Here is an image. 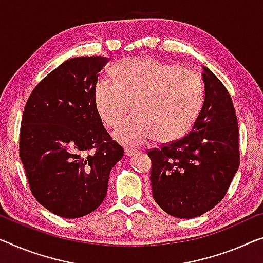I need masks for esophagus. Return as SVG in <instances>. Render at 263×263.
Wrapping results in <instances>:
<instances>
[{
	"label": "esophagus",
	"instance_id": "1",
	"mask_svg": "<svg viewBox=\"0 0 263 263\" xmlns=\"http://www.w3.org/2000/svg\"><path fill=\"white\" fill-rule=\"evenodd\" d=\"M137 152H138V151H137L136 148H132V147H126V148H125V155H126L127 157L135 156Z\"/></svg>",
	"mask_w": 263,
	"mask_h": 263
}]
</instances>
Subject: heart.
Instances as JSON below:
<instances>
[{"instance_id": "obj_1", "label": "heart", "mask_w": 263, "mask_h": 263, "mask_svg": "<svg viewBox=\"0 0 263 263\" xmlns=\"http://www.w3.org/2000/svg\"><path fill=\"white\" fill-rule=\"evenodd\" d=\"M113 76L115 81H97L94 101L111 127L123 120L132 104L135 113L113 133L120 143L175 142L190 131L201 112L204 87L193 69L152 58H127L113 66Z\"/></svg>"}]
</instances>
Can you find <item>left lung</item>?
I'll list each match as a JSON object with an SVG mask.
<instances>
[{"label":"left lung","instance_id":"left-lung-1","mask_svg":"<svg viewBox=\"0 0 263 263\" xmlns=\"http://www.w3.org/2000/svg\"><path fill=\"white\" fill-rule=\"evenodd\" d=\"M204 101L191 131L148 151L152 196L171 216L194 218L218 204L240 165L238 126L224 85L202 66Z\"/></svg>","mask_w":263,"mask_h":263}]
</instances>
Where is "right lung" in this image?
I'll return each instance as SVG.
<instances>
[{
    "label": "right lung",
    "instance_id": "add662e5",
    "mask_svg": "<svg viewBox=\"0 0 263 263\" xmlns=\"http://www.w3.org/2000/svg\"><path fill=\"white\" fill-rule=\"evenodd\" d=\"M108 61H64L39 82L23 111L20 159L34 197L58 216L78 218L96 210L106 197L109 172L124 156L94 101L98 76Z\"/></svg>",
    "mask_w": 263,
    "mask_h": 263
}]
</instances>
